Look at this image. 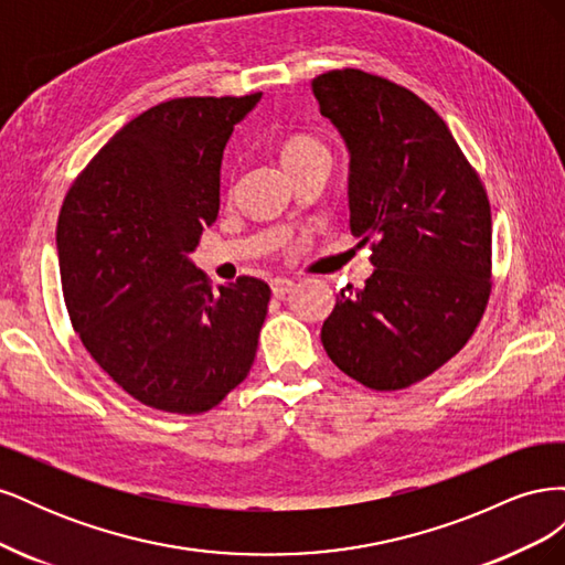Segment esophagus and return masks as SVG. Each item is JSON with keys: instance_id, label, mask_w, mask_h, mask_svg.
<instances>
[{"instance_id": "obj_1", "label": "esophagus", "mask_w": 565, "mask_h": 565, "mask_svg": "<svg viewBox=\"0 0 565 565\" xmlns=\"http://www.w3.org/2000/svg\"><path fill=\"white\" fill-rule=\"evenodd\" d=\"M270 289H273V295H276V297H285L295 289V280L292 278H273Z\"/></svg>"}]
</instances>
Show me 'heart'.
I'll list each match as a JSON object with an SVG mask.
<instances>
[{"mask_svg":"<svg viewBox=\"0 0 565 565\" xmlns=\"http://www.w3.org/2000/svg\"><path fill=\"white\" fill-rule=\"evenodd\" d=\"M313 158H330L328 146L311 134H292L280 143V160L287 169H295Z\"/></svg>","mask_w":565,"mask_h":565,"instance_id":"heart-1","label":"heart"}]
</instances>
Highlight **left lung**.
<instances>
[{
	"instance_id": "8db88e82",
	"label": "left lung",
	"mask_w": 565,
	"mask_h": 565,
	"mask_svg": "<svg viewBox=\"0 0 565 565\" xmlns=\"http://www.w3.org/2000/svg\"><path fill=\"white\" fill-rule=\"evenodd\" d=\"M351 152V233L374 273L322 322L332 363L374 391L429 377L471 339L490 299L492 218L481 177L443 117L358 67L311 82Z\"/></svg>"
}]
</instances>
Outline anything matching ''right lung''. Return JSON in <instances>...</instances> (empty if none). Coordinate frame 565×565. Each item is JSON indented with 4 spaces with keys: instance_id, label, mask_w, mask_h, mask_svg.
I'll return each mask as SVG.
<instances>
[{
    "instance_id": "add662e5",
    "label": "right lung",
    "mask_w": 565,
    "mask_h": 565,
    "mask_svg": "<svg viewBox=\"0 0 565 565\" xmlns=\"http://www.w3.org/2000/svg\"><path fill=\"white\" fill-rule=\"evenodd\" d=\"M259 98L148 108L63 200L56 247L73 328L117 386L162 413H207L254 363L270 287L241 276L212 292L188 254L216 221L224 148Z\"/></svg>"
}]
</instances>
